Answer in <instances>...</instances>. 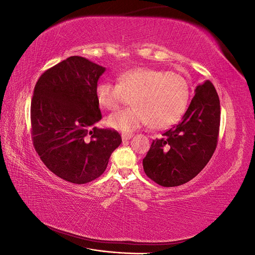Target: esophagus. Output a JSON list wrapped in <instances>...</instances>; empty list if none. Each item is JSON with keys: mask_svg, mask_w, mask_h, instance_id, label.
I'll return each instance as SVG.
<instances>
[{"mask_svg": "<svg viewBox=\"0 0 255 255\" xmlns=\"http://www.w3.org/2000/svg\"><path fill=\"white\" fill-rule=\"evenodd\" d=\"M121 137H122L123 140H128V139H130V138L133 137V135L132 134H122Z\"/></svg>", "mask_w": 255, "mask_h": 255, "instance_id": "esophagus-1", "label": "esophagus"}]
</instances>
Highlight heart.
Segmentation results:
<instances>
[{
  "instance_id": "heart-1",
  "label": "heart",
  "mask_w": 255,
  "mask_h": 255,
  "mask_svg": "<svg viewBox=\"0 0 255 255\" xmlns=\"http://www.w3.org/2000/svg\"><path fill=\"white\" fill-rule=\"evenodd\" d=\"M189 84L176 72H163L149 67H135L121 72L117 84L101 82L96 86L100 106L115 111L130 97L133 107L115 113L106 120L111 128L130 133L148 126L163 129L173 126L186 111Z\"/></svg>"
}]
</instances>
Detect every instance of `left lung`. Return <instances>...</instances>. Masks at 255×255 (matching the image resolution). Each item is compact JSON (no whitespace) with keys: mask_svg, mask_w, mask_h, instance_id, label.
Listing matches in <instances>:
<instances>
[{"mask_svg":"<svg viewBox=\"0 0 255 255\" xmlns=\"http://www.w3.org/2000/svg\"><path fill=\"white\" fill-rule=\"evenodd\" d=\"M220 101L210 81L198 85L181 122L152 141L143 170L164 187L187 183L210 161L218 142Z\"/></svg>","mask_w":255,"mask_h":255,"instance_id":"1","label":"left lung"}]
</instances>
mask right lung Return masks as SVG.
Segmentation results:
<instances>
[{
	"label": "right lung",
	"mask_w": 255,
	"mask_h": 255,
	"mask_svg": "<svg viewBox=\"0 0 255 255\" xmlns=\"http://www.w3.org/2000/svg\"><path fill=\"white\" fill-rule=\"evenodd\" d=\"M105 68L71 56L44 71L30 104L35 150L43 164L61 179L85 184L101 175L120 134L98 128L102 119L96 86Z\"/></svg>",
	"instance_id": "add662e5"
}]
</instances>
